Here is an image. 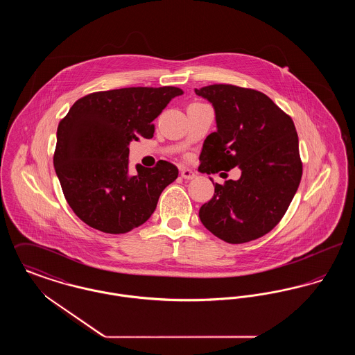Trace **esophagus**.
<instances>
[{"label":"esophagus","instance_id":"34e87169","mask_svg":"<svg viewBox=\"0 0 355 355\" xmlns=\"http://www.w3.org/2000/svg\"><path fill=\"white\" fill-rule=\"evenodd\" d=\"M181 177L185 178V180H193V178H196V173L193 170L184 168V169L181 170Z\"/></svg>","mask_w":355,"mask_h":355}]
</instances>
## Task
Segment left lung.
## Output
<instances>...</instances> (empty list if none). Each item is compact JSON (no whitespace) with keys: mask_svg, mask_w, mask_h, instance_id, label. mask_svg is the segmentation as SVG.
<instances>
[{"mask_svg":"<svg viewBox=\"0 0 355 355\" xmlns=\"http://www.w3.org/2000/svg\"><path fill=\"white\" fill-rule=\"evenodd\" d=\"M216 112L217 130L200 155L201 173L238 166L239 180L214 185L200 209L203 226L227 243L268 234L286 213L302 177L298 135L290 116L254 89L216 84L194 90Z\"/></svg>","mask_w":355,"mask_h":355,"instance_id":"obj_1","label":"left lung"}]
</instances>
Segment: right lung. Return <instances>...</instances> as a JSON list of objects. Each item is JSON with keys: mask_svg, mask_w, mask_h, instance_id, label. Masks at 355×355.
Here are the masks:
<instances>
[{"mask_svg": "<svg viewBox=\"0 0 355 355\" xmlns=\"http://www.w3.org/2000/svg\"><path fill=\"white\" fill-rule=\"evenodd\" d=\"M180 87H123L77 100L60 121L53 157L76 216L103 233L123 234L150 218L162 190L177 177L168 161L137 165L129 175V144L152 138L157 119Z\"/></svg>", "mask_w": 355, "mask_h": 355, "instance_id": "1", "label": "right lung"}]
</instances>
